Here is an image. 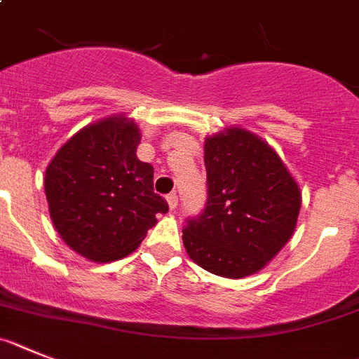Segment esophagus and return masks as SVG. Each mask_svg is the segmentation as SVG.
Here are the masks:
<instances>
[{
	"label": "esophagus",
	"instance_id": "1",
	"mask_svg": "<svg viewBox=\"0 0 359 359\" xmlns=\"http://www.w3.org/2000/svg\"><path fill=\"white\" fill-rule=\"evenodd\" d=\"M168 201V205H170V210L175 211L177 210V205H179V197H177V193H170L166 197Z\"/></svg>",
	"mask_w": 359,
	"mask_h": 359
}]
</instances>
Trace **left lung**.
Instances as JSON below:
<instances>
[{"mask_svg": "<svg viewBox=\"0 0 359 359\" xmlns=\"http://www.w3.org/2000/svg\"><path fill=\"white\" fill-rule=\"evenodd\" d=\"M208 201L182 229L184 248L202 269L244 278L266 267L294 233L302 193L278 154L244 128L204 144Z\"/></svg>", "mask_w": 359, "mask_h": 359, "instance_id": "1", "label": "left lung"}]
</instances>
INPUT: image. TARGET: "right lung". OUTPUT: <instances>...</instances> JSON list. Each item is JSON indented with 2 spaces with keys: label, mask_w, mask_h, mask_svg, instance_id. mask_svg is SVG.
I'll use <instances>...</instances> for the list:
<instances>
[{
  "label": "right lung",
  "mask_w": 359,
  "mask_h": 359,
  "mask_svg": "<svg viewBox=\"0 0 359 359\" xmlns=\"http://www.w3.org/2000/svg\"><path fill=\"white\" fill-rule=\"evenodd\" d=\"M141 132L124 115L83 128L46 168L50 218L65 244L93 262L139 248L168 202L154 191V166L137 158Z\"/></svg>",
  "instance_id": "right-lung-1"
}]
</instances>
